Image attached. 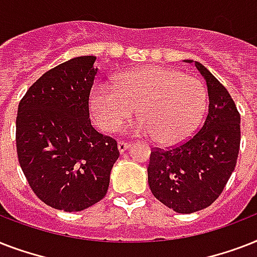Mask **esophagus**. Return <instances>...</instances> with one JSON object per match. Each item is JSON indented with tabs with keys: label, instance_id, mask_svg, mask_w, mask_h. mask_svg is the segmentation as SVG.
I'll return each mask as SVG.
<instances>
[{
	"label": "esophagus",
	"instance_id": "esophagus-1",
	"mask_svg": "<svg viewBox=\"0 0 257 257\" xmlns=\"http://www.w3.org/2000/svg\"><path fill=\"white\" fill-rule=\"evenodd\" d=\"M117 148H118L120 153H122V152H125L126 149L131 148V144H129V143H125V141H120V143L117 144Z\"/></svg>",
	"mask_w": 257,
	"mask_h": 257
}]
</instances>
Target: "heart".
Wrapping results in <instances>:
<instances>
[{
	"mask_svg": "<svg viewBox=\"0 0 257 257\" xmlns=\"http://www.w3.org/2000/svg\"><path fill=\"white\" fill-rule=\"evenodd\" d=\"M207 89L199 78L164 66H147L116 78V88L98 84L89 97L90 112L105 132L133 116L135 131L163 145L183 143L195 133L207 109Z\"/></svg>",
	"mask_w": 257,
	"mask_h": 257,
	"instance_id": "b5f03b06",
	"label": "heart"
}]
</instances>
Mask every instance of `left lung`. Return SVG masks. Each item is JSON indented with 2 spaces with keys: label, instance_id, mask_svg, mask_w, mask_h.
Segmentation results:
<instances>
[{
  "label": "left lung",
  "instance_id": "obj_1",
  "mask_svg": "<svg viewBox=\"0 0 257 257\" xmlns=\"http://www.w3.org/2000/svg\"><path fill=\"white\" fill-rule=\"evenodd\" d=\"M192 64V60H184ZM207 82V118L195 136L171 149H153L148 184L153 196L177 213L209 207L235 171L240 148V114L223 84L195 61Z\"/></svg>",
  "mask_w": 257,
  "mask_h": 257
}]
</instances>
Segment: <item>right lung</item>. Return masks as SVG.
I'll return each mask as SVG.
<instances>
[{
    "instance_id": "add662e5",
    "label": "right lung",
    "mask_w": 257,
    "mask_h": 257,
    "mask_svg": "<svg viewBox=\"0 0 257 257\" xmlns=\"http://www.w3.org/2000/svg\"><path fill=\"white\" fill-rule=\"evenodd\" d=\"M94 56L74 57L44 73L18 105V161L41 201L80 212L108 191L120 156L116 140L93 128L89 94L97 74Z\"/></svg>"
}]
</instances>
